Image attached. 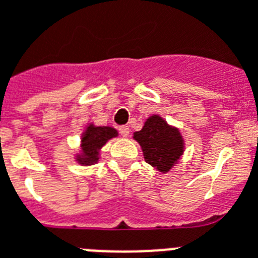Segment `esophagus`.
<instances>
[{
  "instance_id": "34e87169",
  "label": "esophagus",
  "mask_w": 258,
  "mask_h": 258,
  "mask_svg": "<svg viewBox=\"0 0 258 258\" xmlns=\"http://www.w3.org/2000/svg\"><path fill=\"white\" fill-rule=\"evenodd\" d=\"M118 131L119 135L122 136V137H127V136H129V127L125 126V125H123V126H119Z\"/></svg>"
}]
</instances>
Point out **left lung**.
<instances>
[{"label":"left lung","mask_w":258,"mask_h":258,"mask_svg":"<svg viewBox=\"0 0 258 258\" xmlns=\"http://www.w3.org/2000/svg\"><path fill=\"white\" fill-rule=\"evenodd\" d=\"M135 140L143 148L144 159L160 172H167L183 153V140L177 129L169 126L159 115H152Z\"/></svg>","instance_id":"1"}]
</instances>
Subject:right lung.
<instances>
[{"label": "right lung", "mask_w": 258, "mask_h": 258, "mask_svg": "<svg viewBox=\"0 0 258 258\" xmlns=\"http://www.w3.org/2000/svg\"><path fill=\"white\" fill-rule=\"evenodd\" d=\"M117 136V131L109 126H93L90 125L85 135L82 137V152L83 156L78 157L81 164H94L99 159V149H101L107 140Z\"/></svg>", "instance_id": "obj_1"}]
</instances>
